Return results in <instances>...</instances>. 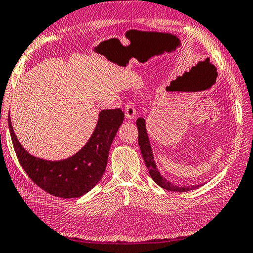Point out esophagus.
<instances>
[{
	"mask_svg": "<svg viewBox=\"0 0 253 253\" xmlns=\"http://www.w3.org/2000/svg\"><path fill=\"white\" fill-rule=\"evenodd\" d=\"M136 113H137L136 108H135V106H133L132 102H128L126 104V106H125V115H126V117L129 121H131V120H133V118H135Z\"/></svg>",
	"mask_w": 253,
	"mask_h": 253,
	"instance_id": "esophagus-1",
	"label": "esophagus"
}]
</instances>
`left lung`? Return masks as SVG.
I'll return each mask as SVG.
<instances>
[{
  "label": "left lung",
  "mask_w": 253,
  "mask_h": 253,
  "mask_svg": "<svg viewBox=\"0 0 253 253\" xmlns=\"http://www.w3.org/2000/svg\"><path fill=\"white\" fill-rule=\"evenodd\" d=\"M136 124H137V128H138V143H139L142 158H143V160H145L147 169L149 170L150 176L152 177V180L155 181L158 185L161 186L162 189L168 190V191H172V192H187V191L195 190V189H197V187L202 186V184L191 185L187 187L176 186V185H173L171 182H169L166 179V177H163L160 174V172L157 170L156 162H155V160H153L150 141H149V138H148L147 130H146L145 120H143L142 117L138 118Z\"/></svg>",
  "instance_id": "obj_1"
}]
</instances>
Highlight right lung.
Returning <instances> with one entry per match:
<instances>
[{
  "mask_svg": "<svg viewBox=\"0 0 253 253\" xmlns=\"http://www.w3.org/2000/svg\"><path fill=\"white\" fill-rule=\"evenodd\" d=\"M124 116L121 108L102 111L85 146L74 156L60 161H48L29 155L15 136L9 116L8 128L19 165L29 179L53 196L78 199L101 180L107 165L108 151Z\"/></svg>",
  "mask_w": 253,
  "mask_h": 253,
  "instance_id": "add662e5",
  "label": "right lung"
}]
</instances>
